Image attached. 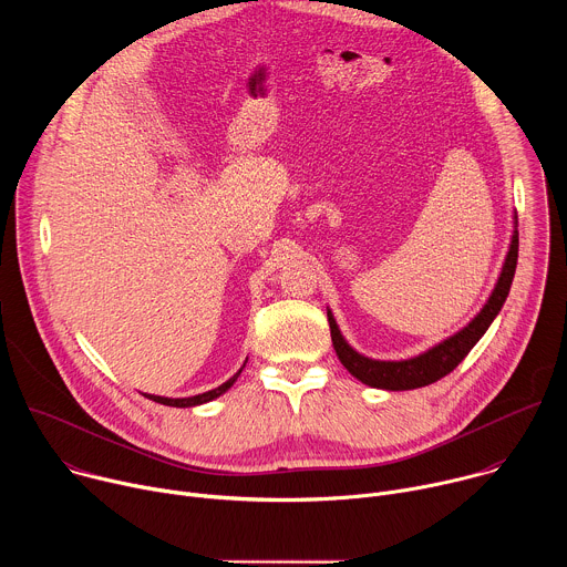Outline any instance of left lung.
<instances>
[{"label": "left lung", "mask_w": 567, "mask_h": 567, "mask_svg": "<svg viewBox=\"0 0 567 567\" xmlns=\"http://www.w3.org/2000/svg\"><path fill=\"white\" fill-rule=\"evenodd\" d=\"M516 262H518V230H514L512 237V247L503 267V274L498 278V285L494 293L489 296L487 305L482 307V311L468 322V326L453 334L451 339L442 341L433 350L409 359V361H374L368 359L359 352H354L346 339L341 337L334 316L328 311L330 320V330H332V343L334 350L341 359V363L348 368L350 374H354L359 381L372 388H383V390H413L422 388L429 383H435L437 379L446 377L457 368V363L471 352V348L482 339V334L489 330L492 320L498 316L503 302L507 300L514 274H516Z\"/></svg>", "instance_id": "8db88e82"}]
</instances>
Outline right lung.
Returning <instances> with one entry per match:
<instances>
[{
	"mask_svg": "<svg viewBox=\"0 0 567 567\" xmlns=\"http://www.w3.org/2000/svg\"><path fill=\"white\" fill-rule=\"evenodd\" d=\"M239 372H241V370H239ZM239 372H237L235 377H230L226 383H221L219 388L208 390V392H204V394L184 396V399H168V396H156V394H145V396H147V399H152V401H156V403H164V406H175V409H190V406H199V403H206V401H210V399H215V396L224 394V392L235 383V379L239 377Z\"/></svg>",
	"mask_w": 567,
	"mask_h": 567,
	"instance_id": "right-lung-1",
	"label": "right lung"
}]
</instances>
